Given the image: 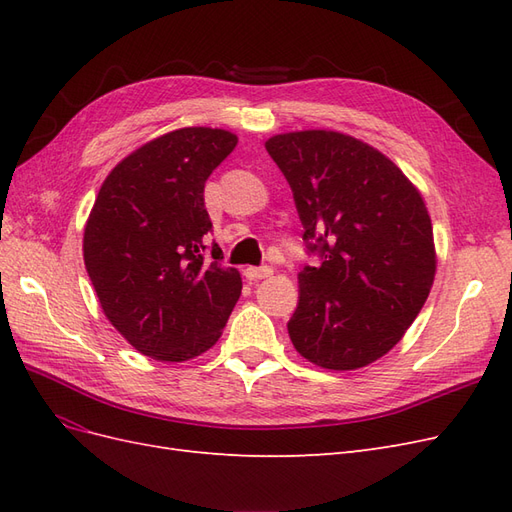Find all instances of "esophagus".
I'll list each match as a JSON object with an SVG mask.
<instances>
[{
  "label": "esophagus",
  "instance_id": "obj_1",
  "mask_svg": "<svg viewBox=\"0 0 512 512\" xmlns=\"http://www.w3.org/2000/svg\"><path fill=\"white\" fill-rule=\"evenodd\" d=\"M273 275V269L271 267H247L245 269V277L247 280L252 282H258V280H265V277H271Z\"/></svg>",
  "mask_w": 512,
  "mask_h": 512
}]
</instances>
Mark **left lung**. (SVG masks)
Wrapping results in <instances>:
<instances>
[{
  "instance_id": "left-lung-1",
  "label": "left lung",
  "mask_w": 512,
  "mask_h": 512,
  "mask_svg": "<svg viewBox=\"0 0 512 512\" xmlns=\"http://www.w3.org/2000/svg\"><path fill=\"white\" fill-rule=\"evenodd\" d=\"M265 147L290 185L307 250L320 256L299 273L294 348L335 371L378 361L421 312L436 275L421 192L378 149L342 132L277 134Z\"/></svg>"
}]
</instances>
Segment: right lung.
Listing matches in <instances>:
<instances>
[{"instance_id":"obj_1","label":"right lung","mask_w":512,"mask_h":512,"mask_svg":"<svg viewBox=\"0 0 512 512\" xmlns=\"http://www.w3.org/2000/svg\"><path fill=\"white\" fill-rule=\"evenodd\" d=\"M237 147L218 128L153 138L104 179L83 256L106 318L156 361L181 363L218 342L241 294L237 269L205 260V181Z\"/></svg>"}]
</instances>
